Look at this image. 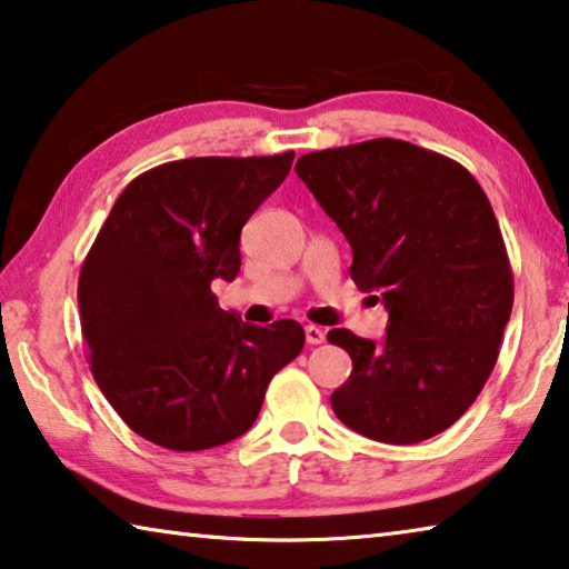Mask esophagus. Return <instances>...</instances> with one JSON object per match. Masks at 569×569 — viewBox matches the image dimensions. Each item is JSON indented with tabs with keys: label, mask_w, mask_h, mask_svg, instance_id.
Here are the masks:
<instances>
[{
	"label": "esophagus",
	"mask_w": 569,
	"mask_h": 569,
	"mask_svg": "<svg viewBox=\"0 0 569 569\" xmlns=\"http://www.w3.org/2000/svg\"><path fill=\"white\" fill-rule=\"evenodd\" d=\"M306 341L311 346H319L326 341V331L319 329V326H306Z\"/></svg>",
	"instance_id": "obj_1"
}]
</instances>
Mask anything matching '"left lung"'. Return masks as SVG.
<instances>
[{
  "instance_id": "left-lung-1",
  "label": "left lung",
  "mask_w": 569,
  "mask_h": 569,
  "mask_svg": "<svg viewBox=\"0 0 569 569\" xmlns=\"http://www.w3.org/2000/svg\"><path fill=\"white\" fill-rule=\"evenodd\" d=\"M296 172L351 243L353 283L389 311L381 343L329 331L353 363L336 417L383 445L441 435L485 389L515 301L485 190L457 160L393 138L308 152Z\"/></svg>"
}]
</instances>
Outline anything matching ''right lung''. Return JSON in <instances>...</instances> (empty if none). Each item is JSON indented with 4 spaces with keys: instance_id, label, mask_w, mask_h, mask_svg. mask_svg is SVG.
<instances>
[{
    "instance_id": "add662e5",
    "label": "right lung",
    "mask_w": 569,
    "mask_h": 569,
    "mask_svg": "<svg viewBox=\"0 0 569 569\" xmlns=\"http://www.w3.org/2000/svg\"><path fill=\"white\" fill-rule=\"evenodd\" d=\"M293 152L162 162L124 188L77 281L94 381L152 445L200 451L253 427L266 389L303 349L291 319L243 323L213 281L240 271V230Z\"/></svg>"
}]
</instances>
